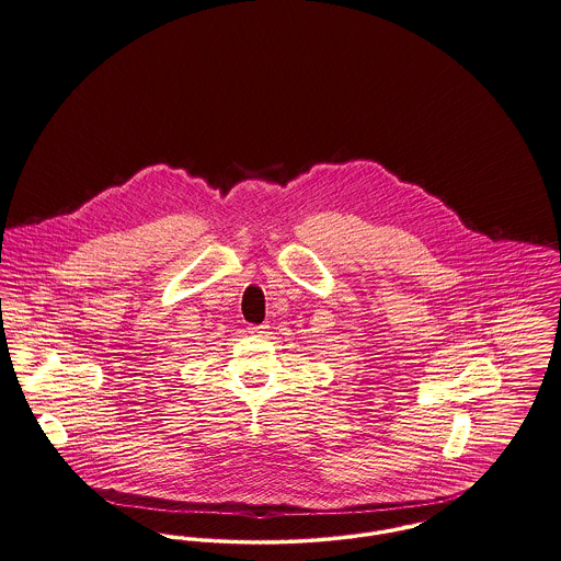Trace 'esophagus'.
Instances as JSON below:
<instances>
[{
  "mask_svg": "<svg viewBox=\"0 0 561 561\" xmlns=\"http://www.w3.org/2000/svg\"><path fill=\"white\" fill-rule=\"evenodd\" d=\"M267 330H270V325H249V334H255V336H263V334H267Z\"/></svg>",
  "mask_w": 561,
  "mask_h": 561,
  "instance_id": "34e87169",
  "label": "esophagus"
}]
</instances>
